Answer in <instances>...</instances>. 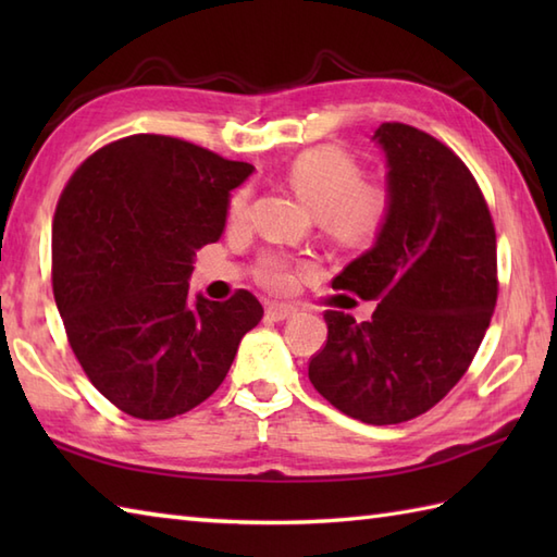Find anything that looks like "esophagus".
Listing matches in <instances>:
<instances>
[{
    "mask_svg": "<svg viewBox=\"0 0 557 557\" xmlns=\"http://www.w3.org/2000/svg\"><path fill=\"white\" fill-rule=\"evenodd\" d=\"M294 313H297V309H294V306H287V304H270L268 311H265V315L270 318V321H275V323L289 321Z\"/></svg>",
    "mask_w": 557,
    "mask_h": 557,
    "instance_id": "esophagus-1",
    "label": "esophagus"
}]
</instances>
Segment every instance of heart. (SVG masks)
Listing matches in <instances>:
<instances>
[{"label": "heart", "mask_w": 557, "mask_h": 557, "mask_svg": "<svg viewBox=\"0 0 557 557\" xmlns=\"http://www.w3.org/2000/svg\"><path fill=\"white\" fill-rule=\"evenodd\" d=\"M285 180L301 203L318 215L323 232L345 246H363L377 239L393 215V191L381 182H366L361 162L339 146H315L299 152ZM248 191H234L227 220L242 222ZM311 270L304 260L282 253H263L256 263V280L270 292H289L301 272Z\"/></svg>", "instance_id": "obj_1"}]
</instances>
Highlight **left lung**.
Here are the masks:
<instances>
[{"mask_svg":"<svg viewBox=\"0 0 557 557\" xmlns=\"http://www.w3.org/2000/svg\"><path fill=\"white\" fill-rule=\"evenodd\" d=\"M387 156L393 215L333 289L377 301L371 321L325 311L313 387L351 419L389 425L435 407L474 361L498 301L486 198L453 150L409 124L373 136Z\"/></svg>","mask_w":557,"mask_h":557,"instance_id":"1","label":"left lung"}]
</instances>
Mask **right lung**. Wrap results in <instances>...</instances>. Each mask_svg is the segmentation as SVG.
Returning a JSON list of instances; mask_svg holds the SVG:
<instances>
[{"mask_svg": "<svg viewBox=\"0 0 557 557\" xmlns=\"http://www.w3.org/2000/svg\"><path fill=\"white\" fill-rule=\"evenodd\" d=\"M253 164L160 134L102 146L71 174L52 220V289L83 373L116 409L162 421L198 407L263 318L251 292L188 294Z\"/></svg>", "mask_w": 557, "mask_h": 557, "instance_id": "obj_1", "label": "right lung"}]
</instances>
